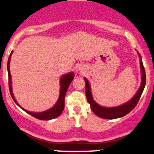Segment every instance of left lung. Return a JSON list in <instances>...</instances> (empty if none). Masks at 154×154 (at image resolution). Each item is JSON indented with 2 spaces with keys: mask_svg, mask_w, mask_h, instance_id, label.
<instances>
[{
  "mask_svg": "<svg viewBox=\"0 0 154 154\" xmlns=\"http://www.w3.org/2000/svg\"><path fill=\"white\" fill-rule=\"evenodd\" d=\"M139 57L140 58V68H141V85H140V89L135 95L128 100L126 103L122 104V105L118 106L115 107H103L97 104L96 102L94 100L92 97V92L90 90V84L89 83L88 80L86 78H84L86 84V96L88 103L90 104V109L92 110V112L99 117H101L103 119H115L119 118L126 115L136 106L137 103H138L140 97H141L142 93H143L144 88L145 86V82H146V75H145V71L144 66L142 62L141 56L138 53Z\"/></svg>",
  "mask_w": 154,
  "mask_h": 154,
  "instance_id": "8db88e82",
  "label": "left lung"
}]
</instances>
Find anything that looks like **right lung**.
I'll return each instance as SVG.
<instances>
[{"mask_svg": "<svg viewBox=\"0 0 154 154\" xmlns=\"http://www.w3.org/2000/svg\"><path fill=\"white\" fill-rule=\"evenodd\" d=\"M13 51H11V54L9 55V59H8V63H7V70H8V75H9V91H10L11 96L12 97V99L14 100V101L15 102L17 106H19L21 109H23L19 104L17 103V102L16 101L15 97H14V95H13L12 92V88H11V74H10V70H9V64H10V59H11V56L12 54ZM74 79V73L73 72H69V73L64 74V75H62V78L60 79V84H61V88H60V94H59V97L58 98V100L57 103L54 105V106L53 108L50 109L45 111V112H29V111L24 109H23V110H24L25 112H27L28 114L31 115V116H33L35 118L39 119V120H52V119L56 118V117H59L61 114L63 112L64 108V97H65L66 92H67V89H68L69 86L71 83L72 80Z\"/></svg>", "mask_w": 154, "mask_h": 154, "instance_id": "add662e5", "label": "right lung"}]
</instances>
